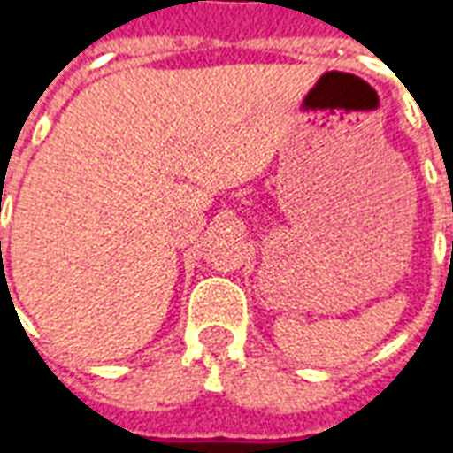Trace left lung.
Listing matches in <instances>:
<instances>
[{
	"mask_svg": "<svg viewBox=\"0 0 453 453\" xmlns=\"http://www.w3.org/2000/svg\"><path fill=\"white\" fill-rule=\"evenodd\" d=\"M451 252H453V242H451Z\"/></svg>",
	"mask_w": 453,
	"mask_h": 453,
	"instance_id": "left-lung-1",
	"label": "left lung"
}]
</instances>
